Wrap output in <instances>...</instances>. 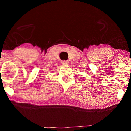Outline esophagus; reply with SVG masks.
Returning a JSON list of instances; mask_svg holds the SVG:
<instances>
[{"label": "esophagus", "instance_id": "34e87169", "mask_svg": "<svg viewBox=\"0 0 131 131\" xmlns=\"http://www.w3.org/2000/svg\"><path fill=\"white\" fill-rule=\"evenodd\" d=\"M63 66H69V62L68 61H62L61 62Z\"/></svg>", "mask_w": 131, "mask_h": 131}]
</instances>
